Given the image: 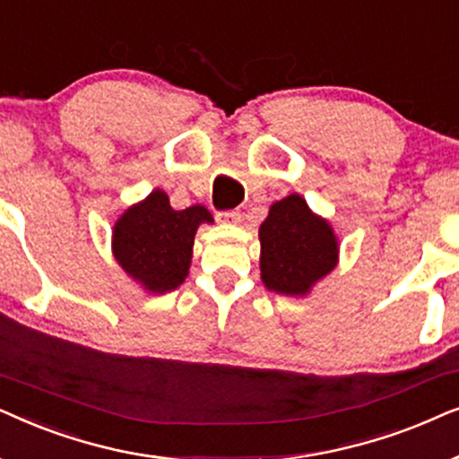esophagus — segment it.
I'll return each instance as SVG.
<instances>
[{"instance_id":"esophagus-1","label":"esophagus","mask_w":459,"mask_h":459,"mask_svg":"<svg viewBox=\"0 0 459 459\" xmlns=\"http://www.w3.org/2000/svg\"><path fill=\"white\" fill-rule=\"evenodd\" d=\"M218 222H229V224H237L241 222V212L239 210H226V212H218L216 213Z\"/></svg>"}]
</instances>
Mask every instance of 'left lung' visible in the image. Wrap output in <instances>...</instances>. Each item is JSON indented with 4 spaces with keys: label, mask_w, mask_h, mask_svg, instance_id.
Segmentation results:
<instances>
[{
    "label": "left lung",
    "mask_w": 459,
    "mask_h": 459,
    "mask_svg": "<svg viewBox=\"0 0 459 459\" xmlns=\"http://www.w3.org/2000/svg\"><path fill=\"white\" fill-rule=\"evenodd\" d=\"M258 237L262 283L271 291L307 296L338 264L333 229L296 193L271 205Z\"/></svg>",
    "instance_id": "obj_1"
}]
</instances>
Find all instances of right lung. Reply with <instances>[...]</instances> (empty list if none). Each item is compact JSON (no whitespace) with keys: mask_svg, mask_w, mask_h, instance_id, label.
I'll list each match as a JSON object with an SVG mask.
<instances>
[{"mask_svg":"<svg viewBox=\"0 0 459 459\" xmlns=\"http://www.w3.org/2000/svg\"><path fill=\"white\" fill-rule=\"evenodd\" d=\"M212 224L204 205L174 210L163 191H152L124 212L113 229V254L119 266L151 293L185 283L199 224Z\"/></svg>","mask_w":459,"mask_h":459,"instance_id":"add662e5","label":"right lung"}]
</instances>
